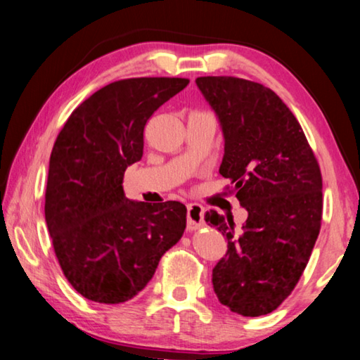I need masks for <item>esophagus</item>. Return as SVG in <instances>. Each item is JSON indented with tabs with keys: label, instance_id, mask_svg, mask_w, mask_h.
<instances>
[{
	"label": "esophagus",
	"instance_id": "1",
	"mask_svg": "<svg viewBox=\"0 0 360 360\" xmlns=\"http://www.w3.org/2000/svg\"><path fill=\"white\" fill-rule=\"evenodd\" d=\"M203 207L198 203H191L187 207V231L193 232L203 227Z\"/></svg>",
	"mask_w": 360,
	"mask_h": 360
}]
</instances>
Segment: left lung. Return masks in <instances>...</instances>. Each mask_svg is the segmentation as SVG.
Instances as JSON below:
<instances>
[{
	"label": "left lung",
	"mask_w": 360,
	"mask_h": 360,
	"mask_svg": "<svg viewBox=\"0 0 360 360\" xmlns=\"http://www.w3.org/2000/svg\"><path fill=\"white\" fill-rule=\"evenodd\" d=\"M195 83L224 133L219 173L248 211L242 229L218 211L205 213L208 226L227 238L211 282L232 312L264 316L293 292L316 245L321 167L298 120L272 89L236 77H200Z\"/></svg>",
	"instance_id": "obj_1"
}]
</instances>
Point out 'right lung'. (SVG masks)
<instances>
[{
	"mask_svg": "<svg viewBox=\"0 0 360 360\" xmlns=\"http://www.w3.org/2000/svg\"><path fill=\"white\" fill-rule=\"evenodd\" d=\"M187 84L168 77L118 79L83 101L57 134L44 216L60 269L84 298H134L184 233L181 202H131L122 184L142 157L146 123Z\"/></svg>",
	"mask_w": 360,
	"mask_h": 360,
	"instance_id": "right-lung-1",
	"label": "right lung"
}]
</instances>
